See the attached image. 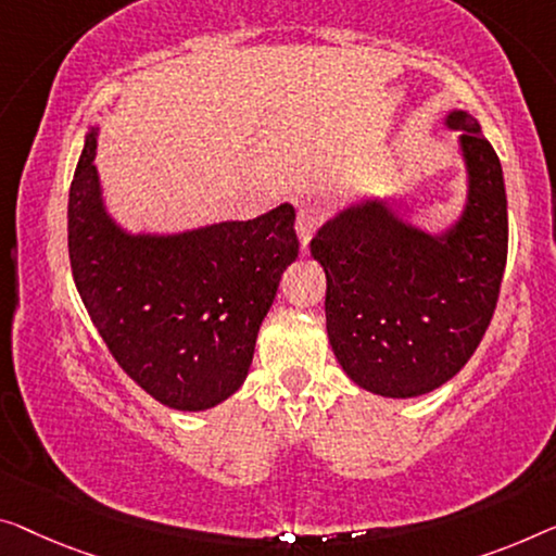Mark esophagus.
<instances>
[{
	"instance_id": "esophagus-1",
	"label": "esophagus",
	"mask_w": 556,
	"mask_h": 556,
	"mask_svg": "<svg viewBox=\"0 0 556 556\" xmlns=\"http://www.w3.org/2000/svg\"><path fill=\"white\" fill-rule=\"evenodd\" d=\"M317 227H319L317 210H312V206H302V210L296 212V235H300L302 250H306V244H309V239L314 231H317Z\"/></svg>"
}]
</instances>
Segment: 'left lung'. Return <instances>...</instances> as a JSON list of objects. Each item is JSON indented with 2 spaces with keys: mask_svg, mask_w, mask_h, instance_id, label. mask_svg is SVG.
Returning <instances> with one entry per match:
<instances>
[{
  "mask_svg": "<svg viewBox=\"0 0 556 556\" xmlns=\"http://www.w3.org/2000/svg\"><path fill=\"white\" fill-rule=\"evenodd\" d=\"M459 131L467 204L442 235L404 222L382 199L327 219L312 256L327 275V334L346 377L367 392L407 400L442 387L490 327L507 264L502 164L469 112Z\"/></svg>",
  "mask_w": 556,
  "mask_h": 556,
  "instance_id": "left-lung-1",
  "label": "left lung"
}]
</instances>
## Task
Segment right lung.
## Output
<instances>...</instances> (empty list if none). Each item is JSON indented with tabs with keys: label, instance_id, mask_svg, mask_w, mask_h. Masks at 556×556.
Wrapping results in <instances>:
<instances>
[{
	"label": "right lung",
	"instance_id": "right-lung-1",
	"mask_svg": "<svg viewBox=\"0 0 556 556\" xmlns=\"http://www.w3.org/2000/svg\"><path fill=\"white\" fill-rule=\"evenodd\" d=\"M89 129L70 187V262L112 357L164 407H217L247 379L279 279L300 254L294 206L179 235H129L104 210Z\"/></svg>",
	"mask_w": 556,
	"mask_h": 556
}]
</instances>
